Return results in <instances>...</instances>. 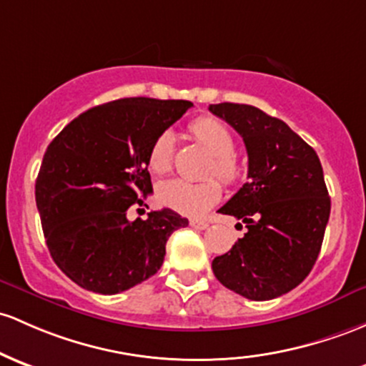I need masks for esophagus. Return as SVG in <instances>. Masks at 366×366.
<instances>
[{
	"instance_id": "obj_1",
	"label": "esophagus",
	"mask_w": 366,
	"mask_h": 366,
	"mask_svg": "<svg viewBox=\"0 0 366 366\" xmlns=\"http://www.w3.org/2000/svg\"><path fill=\"white\" fill-rule=\"evenodd\" d=\"M189 226L194 227V229H199V231H203V229L208 227V222L207 220H199V219H191L189 220Z\"/></svg>"
}]
</instances>
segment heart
<instances>
[{
    "label": "heart",
    "instance_id": "obj_1",
    "mask_svg": "<svg viewBox=\"0 0 366 366\" xmlns=\"http://www.w3.org/2000/svg\"><path fill=\"white\" fill-rule=\"evenodd\" d=\"M196 140L214 156L208 174L217 175L224 182L232 184L239 177V164L234 156V137L227 124L217 118H198L191 124ZM175 154V137L164 130L152 142L147 164L154 174H167L172 170ZM222 196V187L215 179L204 182H186L182 179L164 180L158 186V199L164 207L187 217L207 214Z\"/></svg>",
    "mask_w": 366,
    "mask_h": 366
}]
</instances>
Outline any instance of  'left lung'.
Masks as SVG:
<instances>
[{"mask_svg":"<svg viewBox=\"0 0 366 366\" xmlns=\"http://www.w3.org/2000/svg\"><path fill=\"white\" fill-rule=\"evenodd\" d=\"M208 109L242 135L248 152V182L219 210L248 231L212 269L236 294L276 299L302 283L320 255L330 217L320 158L287 123L254 106L222 102Z\"/></svg>","mask_w":366,"mask_h":366,"instance_id":"1","label":"left lung"}]
</instances>
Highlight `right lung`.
Here are the masks:
<instances>
[{"mask_svg":"<svg viewBox=\"0 0 366 366\" xmlns=\"http://www.w3.org/2000/svg\"><path fill=\"white\" fill-rule=\"evenodd\" d=\"M192 102L130 97L92 107L50 142L36 207L51 259L85 290L114 295L158 272L164 247L187 219L170 208L127 219L152 192L147 156Z\"/></svg>","mask_w":366,"mask_h":366,"instance_id":"1","label":"right lung"}]
</instances>
